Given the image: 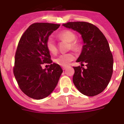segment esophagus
Wrapping results in <instances>:
<instances>
[{"mask_svg":"<svg viewBox=\"0 0 124 124\" xmlns=\"http://www.w3.org/2000/svg\"><path fill=\"white\" fill-rule=\"evenodd\" d=\"M66 68H67L66 67H62V69H63V70H65L66 69Z\"/></svg>","mask_w":124,"mask_h":124,"instance_id":"34e87169","label":"esophagus"}]
</instances>
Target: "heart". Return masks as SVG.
<instances>
[{
	"label": "heart",
	"mask_w": 124,
	"mask_h": 124,
	"mask_svg": "<svg viewBox=\"0 0 124 124\" xmlns=\"http://www.w3.org/2000/svg\"><path fill=\"white\" fill-rule=\"evenodd\" d=\"M59 39H64L67 41L70 42V47L71 48L76 49L78 47V44L76 42H75V39H76V36L70 30H63L61 33H59L57 35ZM46 47L49 52L51 54H55L57 52V48L55 44L53 39L51 37H49L46 40ZM75 58V55L73 53H63L59 55L58 57L54 59V61L56 63L62 67H66Z\"/></svg>",
	"instance_id": "1"
}]
</instances>
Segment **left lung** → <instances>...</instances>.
<instances>
[{"instance_id":"1","label":"left lung","mask_w":124,"mask_h":124,"mask_svg":"<svg viewBox=\"0 0 124 124\" xmlns=\"http://www.w3.org/2000/svg\"><path fill=\"white\" fill-rule=\"evenodd\" d=\"M62 25L80 33L83 40L76 62L85 63L86 68L73 67L74 85L84 95H98L107 86L113 74V58L107 40L97 26L90 23L71 22Z\"/></svg>"}]
</instances>
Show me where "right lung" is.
Wrapping results in <instances>:
<instances>
[{
  "mask_svg": "<svg viewBox=\"0 0 124 124\" xmlns=\"http://www.w3.org/2000/svg\"><path fill=\"white\" fill-rule=\"evenodd\" d=\"M59 26V24L35 23L20 38L13 73L20 90L30 98L39 100L50 95L63 72L59 65L55 63L49 68H42V64L52 63L45 43Z\"/></svg>",
  "mask_w": 124,
  "mask_h": 124,
  "instance_id": "obj_1",
  "label": "right lung"
}]
</instances>
